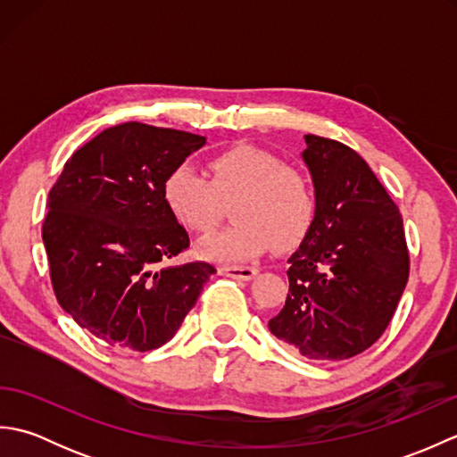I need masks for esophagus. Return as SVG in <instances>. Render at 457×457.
Here are the masks:
<instances>
[{
  "label": "esophagus",
  "instance_id": "obj_1",
  "mask_svg": "<svg viewBox=\"0 0 457 457\" xmlns=\"http://www.w3.org/2000/svg\"><path fill=\"white\" fill-rule=\"evenodd\" d=\"M220 273L237 280H251L259 273V270L255 267H221Z\"/></svg>",
  "mask_w": 457,
  "mask_h": 457
}]
</instances>
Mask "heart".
Masks as SVG:
<instances>
[{
  "instance_id": "1",
  "label": "heart",
  "mask_w": 457,
  "mask_h": 457,
  "mask_svg": "<svg viewBox=\"0 0 457 457\" xmlns=\"http://www.w3.org/2000/svg\"><path fill=\"white\" fill-rule=\"evenodd\" d=\"M162 202L190 231L210 229L231 204L229 228L212 231L196 244V255L213 263H244L275 244L300 245L316 220V198L306 174L283 167L275 154L253 145H236L212 157L208 179L188 164L174 167L162 180Z\"/></svg>"
}]
</instances>
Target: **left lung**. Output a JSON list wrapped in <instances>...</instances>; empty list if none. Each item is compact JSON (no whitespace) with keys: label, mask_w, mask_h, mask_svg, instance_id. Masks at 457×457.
<instances>
[{"label":"left lung","mask_w":457,"mask_h":457,"mask_svg":"<svg viewBox=\"0 0 457 457\" xmlns=\"http://www.w3.org/2000/svg\"><path fill=\"white\" fill-rule=\"evenodd\" d=\"M304 141L316 220L288 257V296L269 329L306 359L342 361L389 326L409 280V251L399 208L369 164L334 139Z\"/></svg>","instance_id":"8db88e82"}]
</instances>
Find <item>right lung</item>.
Listing matches in <instances>:
<instances>
[{"label": "right lung", "instance_id": "add662e5", "mask_svg": "<svg viewBox=\"0 0 457 457\" xmlns=\"http://www.w3.org/2000/svg\"><path fill=\"white\" fill-rule=\"evenodd\" d=\"M206 137L139 121L113 125L66 161L48 194L43 244L58 303L105 345L157 349L177 334L216 273L162 267L188 247L162 180Z\"/></svg>", "mask_w": 457, "mask_h": 457}]
</instances>
